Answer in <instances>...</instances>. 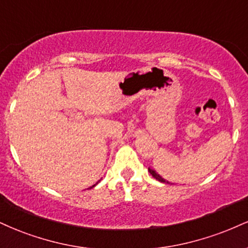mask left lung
<instances>
[{
  "instance_id": "1",
  "label": "left lung",
  "mask_w": 248,
  "mask_h": 248,
  "mask_svg": "<svg viewBox=\"0 0 248 248\" xmlns=\"http://www.w3.org/2000/svg\"><path fill=\"white\" fill-rule=\"evenodd\" d=\"M149 172H150V174L153 175V177L155 178V179H157L158 181H160V183H166V184H170L169 181H166L165 179H163L162 177H160L159 174H158V173L155 171V170H153V169H149Z\"/></svg>"
}]
</instances>
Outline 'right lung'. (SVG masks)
<instances>
[{"label":"right lung","instance_id":"right-lung-1","mask_svg":"<svg viewBox=\"0 0 248 248\" xmlns=\"http://www.w3.org/2000/svg\"><path fill=\"white\" fill-rule=\"evenodd\" d=\"M93 186H94V185H93ZM93 186H92V187H93Z\"/></svg>","mask_w":248,"mask_h":248}]
</instances>
